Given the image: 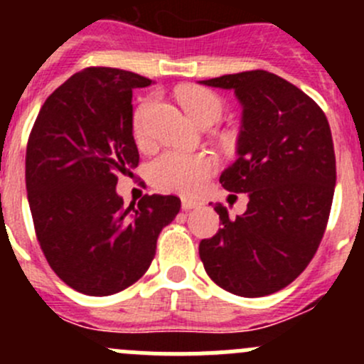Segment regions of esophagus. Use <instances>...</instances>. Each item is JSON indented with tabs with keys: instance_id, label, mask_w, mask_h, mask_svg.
Instances as JSON below:
<instances>
[{
	"instance_id": "34e87169",
	"label": "esophagus",
	"mask_w": 364,
	"mask_h": 364,
	"mask_svg": "<svg viewBox=\"0 0 364 364\" xmlns=\"http://www.w3.org/2000/svg\"><path fill=\"white\" fill-rule=\"evenodd\" d=\"M200 204H203V203H200V200H197V199H188V197H183V199H181V208L185 209V211H190V209L199 208Z\"/></svg>"
}]
</instances>
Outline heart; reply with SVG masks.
I'll use <instances>...</instances> for the list:
<instances>
[{
    "instance_id": "b5f03b06",
    "label": "heart",
    "mask_w": 364,
    "mask_h": 364,
    "mask_svg": "<svg viewBox=\"0 0 364 364\" xmlns=\"http://www.w3.org/2000/svg\"><path fill=\"white\" fill-rule=\"evenodd\" d=\"M179 102L196 123H216L223 112V102L218 95L203 87H188L179 91ZM146 111L142 104L134 114V134L137 139L146 135ZM216 161L208 153L164 151L149 164V178L161 190L193 193L215 172Z\"/></svg>"
}]
</instances>
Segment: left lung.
<instances>
[{
  "label": "left lung",
  "mask_w": 364,
  "mask_h": 364,
  "mask_svg": "<svg viewBox=\"0 0 364 364\" xmlns=\"http://www.w3.org/2000/svg\"><path fill=\"white\" fill-rule=\"evenodd\" d=\"M200 82L232 90L243 105L237 160L220 183L250 199L236 218L213 205L222 229L200 241V260L232 294H273L303 273L328 225L336 185L328 117L299 87L266 70Z\"/></svg>",
  "instance_id": "8db88e82"
}]
</instances>
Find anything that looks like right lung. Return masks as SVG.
Returning <instances> with one entry per match:
<instances>
[{
  "label": "right lung",
  "instance_id": "1",
  "mask_svg": "<svg viewBox=\"0 0 364 364\" xmlns=\"http://www.w3.org/2000/svg\"><path fill=\"white\" fill-rule=\"evenodd\" d=\"M153 80L119 68L73 73L46 100L26 149V190L40 248L77 292L111 296L148 271L181 200L123 205L117 176L139 165L132 90Z\"/></svg>",
  "mask_w": 364,
  "mask_h": 364
}]
</instances>
